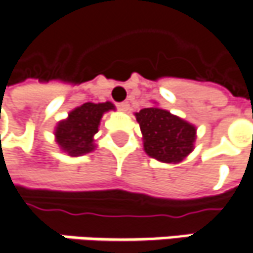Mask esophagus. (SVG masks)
<instances>
[{
	"label": "esophagus",
	"instance_id": "obj_1",
	"mask_svg": "<svg viewBox=\"0 0 253 253\" xmlns=\"http://www.w3.org/2000/svg\"><path fill=\"white\" fill-rule=\"evenodd\" d=\"M118 108H119V111H128V108H129V103L128 102H121V103H118Z\"/></svg>",
	"mask_w": 253,
	"mask_h": 253
}]
</instances>
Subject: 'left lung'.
<instances>
[{"label":"left lung","mask_w":253,"mask_h":253,"mask_svg":"<svg viewBox=\"0 0 253 253\" xmlns=\"http://www.w3.org/2000/svg\"><path fill=\"white\" fill-rule=\"evenodd\" d=\"M144 150L161 163H180L194 148L196 126L158 106L144 108L135 114Z\"/></svg>","instance_id":"obj_1"}]
</instances>
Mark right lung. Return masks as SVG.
<instances>
[{
  "label": "right lung",
  "mask_w": 253,
  "mask_h": 253,
  "mask_svg": "<svg viewBox=\"0 0 253 253\" xmlns=\"http://www.w3.org/2000/svg\"><path fill=\"white\" fill-rule=\"evenodd\" d=\"M115 106L111 102L92 103L86 102L75 108L69 117L60 121L54 135L59 147L72 157H79L95 150L93 136L98 132L102 115Z\"/></svg>",
  "instance_id": "add662e5"
}]
</instances>
